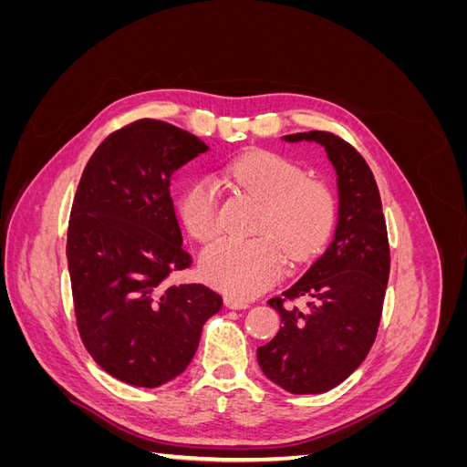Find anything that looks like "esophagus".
<instances>
[{
	"label": "esophagus",
	"mask_w": 467,
	"mask_h": 467,
	"mask_svg": "<svg viewBox=\"0 0 467 467\" xmlns=\"http://www.w3.org/2000/svg\"><path fill=\"white\" fill-rule=\"evenodd\" d=\"M225 307H230V309H245V307H249V302H244V300H237V298H225Z\"/></svg>",
	"instance_id": "1"
}]
</instances>
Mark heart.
<instances>
[{
	"label": "heart",
	"instance_id": "heart-1",
	"mask_svg": "<svg viewBox=\"0 0 467 467\" xmlns=\"http://www.w3.org/2000/svg\"><path fill=\"white\" fill-rule=\"evenodd\" d=\"M223 177L263 201L253 239L223 237L201 259L208 285L251 298L280 278L282 254L290 263L312 259L331 237L338 204L327 182L309 179L294 160L275 151H247L223 167ZM181 222L199 242L220 234V196L210 179H196L177 201Z\"/></svg>",
	"mask_w": 467,
	"mask_h": 467
}]
</instances>
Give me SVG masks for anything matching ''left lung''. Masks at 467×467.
Masks as SVG:
<instances>
[{"mask_svg":"<svg viewBox=\"0 0 467 467\" xmlns=\"http://www.w3.org/2000/svg\"><path fill=\"white\" fill-rule=\"evenodd\" d=\"M327 151L338 181V223L327 251L307 273L268 300L282 327L257 348L265 376L290 393H323L368 355L389 278V242L376 179L362 155L333 132L285 136Z\"/></svg>","mask_w":467,"mask_h":467,"instance_id":"1","label":"left lung"}]
</instances>
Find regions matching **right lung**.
<instances>
[{
    "label": "right lung",
    "mask_w": 467,
    "mask_h": 467,
    "mask_svg": "<svg viewBox=\"0 0 467 467\" xmlns=\"http://www.w3.org/2000/svg\"><path fill=\"white\" fill-rule=\"evenodd\" d=\"M208 151L177 126L140 119L109 134L83 169L66 255L76 323L88 352L124 384L160 388L185 372L220 294L169 285L192 265L169 181Z\"/></svg>",
    "instance_id": "right-lung-1"
}]
</instances>
